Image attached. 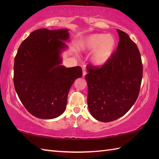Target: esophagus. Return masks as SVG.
Returning a JSON list of instances; mask_svg holds the SVG:
<instances>
[{
    "label": "esophagus",
    "instance_id": "1",
    "mask_svg": "<svg viewBox=\"0 0 159 159\" xmlns=\"http://www.w3.org/2000/svg\"><path fill=\"white\" fill-rule=\"evenodd\" d=\"M86 74H87V70H86L85 67L84 66V67H83V76H85L86 75Z\"/></svg>",
    "mask_w": 159,
    "mask_h": 159
}]
</instances>
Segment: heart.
I'll return each instance as SVG.
<instances>
[{
	"label": "heart",
	"instance_id": "1",
	"mask_svg": "<svg viewBox=\"0 0 159 159\" xmlns=\"http://www.w3.org/2000/svg\"><path fill=\"white\" fill-rule=\"evenodd\" d=\"M116 46V39L111 34L94 33L82 39L80 48L83 50L93 51L92 62L97 66H103L113 56Z\"/></svg>",
	"mask_w": 159,
	"mask_h": 159
}]
</instances>
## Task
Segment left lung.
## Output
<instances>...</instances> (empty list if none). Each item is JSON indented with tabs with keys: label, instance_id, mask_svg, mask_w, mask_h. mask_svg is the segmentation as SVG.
<instances>
[{
	"label": "left lung",
	"instance_id": "1",
	"mask_svg": "<svg viewBox=\"0 0 159 159\" xmlns=\"http://www.w3.org/2000/svg\"><path fill=\"white\" fill-rule=\"evenodd\" d=\"M120 41L109 61L98 67L87 66V104L91 115L102 122L126 114L139 96L143 65L136 43L117 29Z\"/></svg>",
	"mask_w": 159,
	"mask_h": 159
}]
</instances>
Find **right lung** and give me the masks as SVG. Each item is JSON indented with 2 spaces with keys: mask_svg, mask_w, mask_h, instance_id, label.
I'll list each match as a JSON object with an SVG mask.
<instances>
[{
  "mask_svg": "<svg viewBox=\"0 0 159 159\" xmlns=\"http://www.w3.org/2000/svg\"><path fill=\"white\" fill-rule=\"evenodd\" d=\"M67 29H41L20 44L14 59L16 92L29 112L41 119H53L66 109L71 86L83 75L79 66H61V53L67 46Z\"/></svg>",
  "mask_w": 159,
  "mask_h": 159,
  "instance_id": "add662e5",
  "label": "right lung"
}]
</instances>
